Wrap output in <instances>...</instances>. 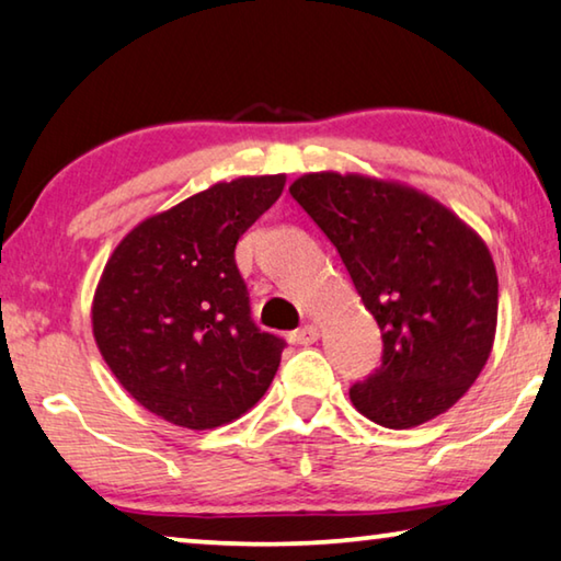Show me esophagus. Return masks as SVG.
<instances>
[{
	"instance_id": "obj_1",
	"label": "esophagus",
	"mask_w": 561,
	"mask_h": 561,
	"mask_svg": "<svg viewBox=\"0 0 561 561\" xmlns=\"http://www.w3.org/2000/svg\"><path fill=\"white\" fill-rule=\"evenodd\" d=\"M319 340V329L314 327V324H307V327H301V329H297L295 334H291V342L295 344H301V346H309V344H314Z\"/></svg>"
}]
</instances>
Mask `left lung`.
Instances as JSON below:
<instances>
[{"label":"left lung","instance_id":"obj_1","mask_svg":"<svg viewBox=\"0 0 561 561\" xmlns=\"http://www.w3.org/2000/svg\"><path fill=\"white\" fill-rule=\"evenodd\" d=\"M336 247L381 329V364L350 389L357 412L409 430L455 407L492 354L500 282L467 221L414 186L309 172L289 186Z\"/></svg>","mask_w":561,"mask_h":561}]
</instances>
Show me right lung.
I'll return each mask as SVG.
<instances>
[{
  "instance_id": "right-lung-1",
  "label": "right lung",
  "mask_w": 561,
  "mask_h": 561,
  "mask_svg": "<svg viewBox=\"0 0 561 561\" xmlns=\"http://www.w3.org/2000/svg\"><path fill=\"white\" fill-rule=\"evenodd\" d=\"M287 174L217 182L141 219L104 264L92 299L102 359L131 399L186 430L249 412L284 342L249 317L234 247L279 199Z\"/></svg>"
}]
</instances>
